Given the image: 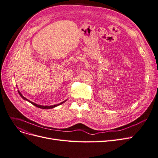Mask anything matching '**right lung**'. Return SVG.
<instances>
[{"label":"right lung","instance_id":"add662e5","mask_svg":"<svg viewBox=\"0 0 158 158\" xmlns=\"http://www.w3.org/2000/svg\"><path fill=\"white\" fill-rule=\"evenodd\" d=\"M18 92H19V95L21 96V98L23 99H24V100H26L27 101H28V102H31V103L32 104V105H33L34 106H37V107H38V108H43V109H50V108H54V107H56V106H59V105H61V104H63V103H64V102L66 101V100H65V101H64L63 102H60V103H59V104H58V105H52V106H43V105H37V104H35V103H34V102H31V101H30V100H28V99H27L26 98H24V96L21 94V93H20L19 90H18Z\"/></svg>","mask_w":158,"mask_h":158}]
</instances>
